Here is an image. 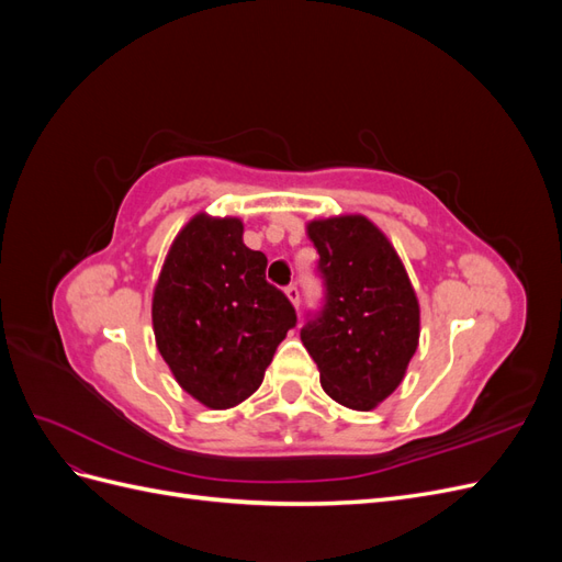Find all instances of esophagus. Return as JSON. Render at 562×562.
<instances>
[{"label": "esophagus", "mask_w": 562, "mask_h": 562, "mask_svg": "<svg viewBox=\"0 0 562 562\" xmlns=\"http://www.w3.org/2000/svg\"><path fill=\"white\" fill-rule=\"evenodd\" d=\"M285 297L293 302V307H295V310L300 307V291H297V285H295V283H291V285H285Z\"/></svg>", "instance_id": "1"}]
</instances>
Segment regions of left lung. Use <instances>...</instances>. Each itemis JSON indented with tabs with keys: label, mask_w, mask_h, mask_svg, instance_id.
Here are the masks:
<instances>
[{
	"label": "left lung",
	"mask_w": 562,
	"mask_h": 562,
	"mask_svg": "<svg viewBox=\"0 0 562 562\" xmlns=\"http://www.w3.org/2000/svg\"><path fill=\"white\" fill-rule=\"evenodd\" d=\"M326 304L300 330L339 405L372 411L403 382L419 345V302L396 248L366 215L312 220Z\"/></svg>",
	"instance_id": "left-lung-1"
}]
</instances>
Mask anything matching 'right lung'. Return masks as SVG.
<instances>
[{
    "instance_id": "right-lung-1",
    "label": "right lung",
    "mask_w": 562,
    "mask_h": 562,
    "mask_svg": "<svg viewBox=\"0 0 562 562\" xmlns=\"http://www.w3.org/2000/svg\"><path fill=\"white\" fill-rule=\"evenodd\" d=\"M267 258L244 244L239 217L194 215L173 239L151 295L157 349L178 384L213 411L262 384L297 316L265 279Z\"/></svg>"
}]
</instances>
